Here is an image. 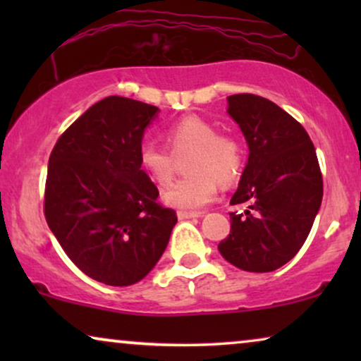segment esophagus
<instances>
[{
  "label": "esophagus",
  "mask_w": 361,
  "mask_h": 361,
  "mask_svg": "<svg viewBox=\"0 0 361 361\" xmlns=\"http://www.w3.org/2000/svg\"><path fill=\"white\" fill-rule=\"evenodd\" d=\"M177 216H179V220H187V219H199V216H202V214H199V212L179 210L177 212Z\"/></svg>",
  "instance_id": "1"
}]
</instances>
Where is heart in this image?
Here are the masks:
<instances>
[{"label": "heart", "instance_id": "b5f03b06", "mask_svg": "<svg viewBox=\"0 0 361 361\" xmlns=\"http://www.w3.org/2000/svg\"><path fill=\"white\" fill-rule=\"evenodd\" d=\"M167 147L152 141L141 142L137 157L141 169L157 185L166 187L174 177V156L190 152L187 172L162 199L180 210H199L219 194L220 184H231L243 169V149L238 140L216 133V128L200 116H185L174 123L166 135Z\"/></svg>", "mask_w": 361, "mask_h": 361}]
</instances>
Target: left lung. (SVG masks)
<instances>
[{
	"label": "left lung",
	"mask_w": 361,
	"mask_h": 361,
	"mask_svg": "<svg viewBox=\"0 0 361 361\" xmlns=\"http://www.w3.org/2000/svg\"><path fill=\"white\" fill-rule=\"evenodd\" d=\"M228 113L250 147L240 185L230 205V235L221 256L236 268L269 273L298 255L320 209L324 180L307 131L289 113L253 93L228 97Z\"/></svg>",
	"instance_id": "obj_1"
}]
</instances>
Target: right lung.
<instances>
[{"label":"right lung","instance_id":"1","mask_svg":"<svg viewBox=\"0 0 361 361\" xmlns=\"http://www.w3.org/2000/svg\"><path fill=\"white\" fill-rule=\"evenodd\" d=\"M156 113L133 98H103L62 133L49 157L46 221L72 263L98 283L141 281L177 221L137 157Z\"/></svg>","mask_w":361,"mask_h":361}]
</instances>
